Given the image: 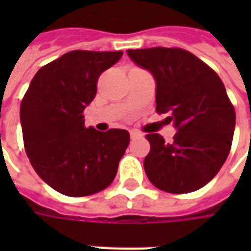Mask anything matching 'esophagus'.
<instances>
[{
    "instance_id": "1",
    "label": "esophagus",
    "mask_w": 251,
    "mask_h": 251,
    "mask_svg": "<svg viewBox=\"0 0 251 251\" xmlns=\"http://www.w3.org/2000/svg\"><path fill=\"white\" fill-rule=\"evenodd\" d=\"M142 137V133H140V131L137 130H131L130 131V138L131 140H137V138H141Z\"/></svg>"
}]
</instances>
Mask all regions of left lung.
<instances>
[{"mask_svg": "<svg viewBox=\"0 0 251 251\" xmlns=\"http://www.w3.org/2000/svg\"><path fill=\"white\" fill-rule=\"evenodd\" d=\"M137 66L156 80V111L169 113L174 141L147 134L148 179L171 194H188L214 179L226 161L235 129V111L225 84L204 62L181 48L127 50Z\"/></svg>", "mask_w": 251, "mask_h": 251, "instance_id": "8db88e82", "label": "left lung"}]
</instances>
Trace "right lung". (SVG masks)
<instances>
[{"label":"right lung","instance_id":"right-lung-1","mask_svg":"<svg viewBox=\"0 0 251 251\" xmlns=\"http://www.w3.org/2000/svg\"><path fill=\"white\" fill-rule=\"evenodd\" d=\"M122 51H71L41 67L20 107L25 152L36 174L67 196L109 187L130 136L124 129L84 126L83 111L97 94L99 75Z\"/></svg>","mask_w":251,"mask_h":251}]
</instances>
